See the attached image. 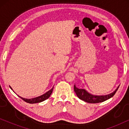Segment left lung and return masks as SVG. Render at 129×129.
Segmentation results:
<instances>
[{"label":"left lung","mask_w":129,"mask_h":129,"mask_svg":"<svg viewBox=\"0 0 129 129\" xmlns=\"http://www.w3.org/2000/svg\"><path fill=\"white\" fill-rule=\"evenodd\" d=\"M120 86V85H119ZM119 86L116 88L115 90L113 92L109 93L108 94L106 95H94L90 93L89 92L83 89H79L76 87V86H74V90H75L77 96L80 99V100H83V101L87 102L90 103H98L100 102H105L106 100L112 98L115 94L116 91L119 89Z\"/></svg>","instance_id":"8db88e82"}]
</instances>
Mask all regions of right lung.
I'll return each instance as SVG.
<instances>
[{
  "instance_id": "add662e5",
  "label": "right lung",
  "mask_w": 129,
  "mask_h": 129,
  "mask_svg": "<svg viewBox=\"0 0 129 129\" xmlns=\"http://www.w3.org/2000/svg\"><path fill=\"white\" fill-rule=\"evenodd\" d=\"M10 89L13 90V89H12V88L10 87ZM53 87L52 89L50 90H49L48 91H47V92L44 93L43 94H42V95H41V96H39L38 97H36V98H34L26 99V98H22V97L18 96V95H17V96H18L20 98L22 99V100H23L24 102H27V103H31V104L38 103H40V102H42L44 101V100L47 99H48L49 97L50 96L51 94H52V93L53 91Z\"/></svg>"
}]
</instances>
